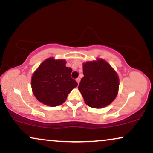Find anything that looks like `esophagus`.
<instances>
[{"mask_svg": "<svg viewBox=\"0 0 153 153\" xmlns=\"http://www.w3.org/2000/svg\"><path fill=\"white\" fill-rule=\"evenodd\" d=\"M76 81H77V82H78V83L79 84L80 83V78H78L76 79Z\"/></svg>", "mask_w": 153, "mask_h": 153, "instance_id": "34e87169", "label": "esophagus"}]
</instances>
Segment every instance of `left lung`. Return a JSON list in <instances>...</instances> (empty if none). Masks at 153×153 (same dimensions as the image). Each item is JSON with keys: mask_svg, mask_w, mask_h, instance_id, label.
Returning <instances> with one entry per match:
<instances>
[{"mask_svg": "<svg viewBox=\"0 0 153 153\" xmlns=\"http://www.w3.org/2000/svg\"><path fill=\"white\" fill-rule=\"evenodd\" d=\"M84 77L78 85L84 101L94 108L109 105L118 94L119 78L114 70L103 59L83 64Z\"/></svg>", "mask_w": 153, "mask_h": 153, "instance_id": "obj_1", "label": "left lung"}]
</instances>
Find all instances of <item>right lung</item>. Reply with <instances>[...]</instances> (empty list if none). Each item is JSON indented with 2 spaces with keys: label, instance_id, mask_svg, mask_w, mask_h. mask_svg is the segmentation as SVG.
<instances>
[{
  "label": "right lung",
  "instance_id": "right-lung-1",
  "mask_svg": "<svg viewBox=\"0 0 153 153\" xmlns=\"http://www.w3.org/2000/svg\"><path fill=\"white\" fill-rule=\"evenodd\" d=\"M65 64L63 59L49 58L34 72L31 78V88L39 101L47 106H59L78 85V82L71 76L72 69Z\"/></svg>",
  "mask_w": 153,
  "mask_h": 153
}]
</instances>
